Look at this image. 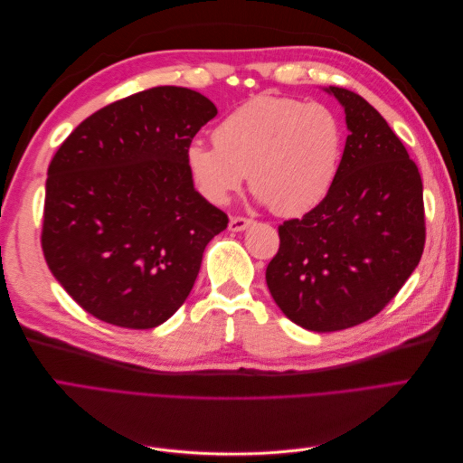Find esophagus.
<instances>
[{
    "label": "esophagus",
    "instance_id": "1",
    "mask_svg": "<svg viewBox=\"0 0 463 463\" xmlns=\"http://www.w3.org/2000/svg\"><path fill=\"white\" fill-rule=\"evenodd\" d=\"M250 223H253V220H249V218H241V216H232L230 218V230L232 232H243V230H247Z\"/></svg>",
    "mask_w": 463,
    "mask_h": 463
}]
</instances>
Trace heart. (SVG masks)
I'll use <instances>...</instances> for the list:
<instances>
[{"instance_id": "1", "label": "heart", "mask_w": 463, "mask_h": 463, "mask_svg": "<svg viewBox=\"0 0 463 463\" xmlns=\"http://www.w3.org/2000/svg\"><path fill=\"white\" fill-rule=\"evenodd\" d=\"M194 138L185 164L210 204H226L249 185L278 216H303L326 199L344 156V125L335 111L298 98L259 94L237 106L213 133Z\"/></svg>"}]
</instances>
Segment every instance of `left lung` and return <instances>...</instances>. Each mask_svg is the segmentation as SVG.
Returning a JSON list of instances; mask_svg holds the SVG:
<instances>
[{"label": "left lung", "mask_w": 463, "mask_h": 463, "mask_svg": "<svg viewBox=\"0 0 463 463\" xmlns=\"http://www.w3.org/2000/svg\"><path fill=\"white\" fill-rule=\"evenodd\" d=\"M347 138L326 199L278 228L266 266L276 305L296 325L335 332L361 325L396 298L425 247L423 181L386 119L359 94L328 87Z\"/></svg>", "instance_id": "8db88e82"}]
</instances>
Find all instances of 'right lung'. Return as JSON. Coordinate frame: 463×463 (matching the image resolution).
<instances>
[{
    "instance_id": "obj_1",
    "label": "right lung",
    "mask_w": 463,
    "mask_h": 463,
    "mask_svg": "<svg viewBox=\"0 0 463 463\" xmlns=\"http://www.w3.org/2000/svg\"><path fill=\"white\" fill-rule=\"evenodd\" d=\"M218 109L156 87L87 118L48 167L42 250L82 309L121 328L170 318L228 216L194 191L185 148Z\"/></svg>"
}]
</instances>
